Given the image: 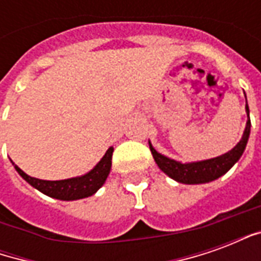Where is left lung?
I'll return each instance as SVG.
<instances>
[{"label": "left lung", "mask_w": 261, "mask_h": 261, "mask_svg": "<svg viewBox=\"0 0 261 261\" xmlns=\"http://www.w3.org/2000/svg\"><path fill=\"white\" fill-rule=\"evenodd\" d=\"M246 97V95H245ZM246 113H247V121L243 136H242L241 141L236 144L235 147L230 151H228L224 155H219L217 158L205 159V161H197V162H179L175 159L168 158L162 153H159L152 144L149 142V149L152 152V156L155 162L159 166V169L164 173L169 176L170 179L183 183V185H202V183H208V181L217 180L218 177L225 175L228 170L233 166V165L239 161L242 153L246 148V144L249 141V136H250V119H249V106H247L246 100Z\"/></svg>", "instance_id": "left-lung-1"}]
</instances>
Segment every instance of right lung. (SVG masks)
<instances>
[{"mask_svg":"<svg viewBox=\"0 0 261 261\" xmlns=\"http://www.w3.org/2000/svg\"><path fill=\"white\" fill-rule=\"evenodd\" d=\"M112 155H113V147H110L103 155V158L96 164V166L91 169L88 173L64 180H42L32 176L26 175L23 170L18 168L12 162L16 172L25 179L31 186L36 190L42 192L48 197H53L63 201H72V200H81L86 197L93 196L95 193L105 185L108 179L110 169H112Z\"/></svg>","mask_w":261,"mask_h":261,"instance_id":"right-lung-1","label":"right lung"}]
</instances>
